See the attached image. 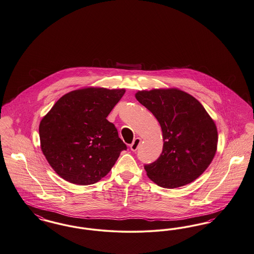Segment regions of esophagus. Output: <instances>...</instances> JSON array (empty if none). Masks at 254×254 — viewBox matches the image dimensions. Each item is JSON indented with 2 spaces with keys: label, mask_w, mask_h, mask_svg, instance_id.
Returning <instances> with one entry per match:
<instances>
[{
  "label": "esophagus",
  "mask_w": 254,
  "mask_h": 254,
  "mask_svg": "<svg viewBox=\"0 0 254 254\" xmlns=\"http://www.w3.org/2000/svg\"><path fill=\"white\" fill-rule=\"evenodd\" d=\"M141 142H142V140H141V138H139V137H137V138L134 139V141H133V142L130 144V149H131L132 151H136V150L139 148V145H140Z\"/></svg>",
  "instance_id": "obj_1"
}]
</instances>
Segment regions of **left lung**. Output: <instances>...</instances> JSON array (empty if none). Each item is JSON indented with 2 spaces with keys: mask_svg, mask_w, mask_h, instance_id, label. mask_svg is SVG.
Returning a JSON list of instances; mask_svg holds the SVG:
<instances>
[{
  "mask_svg": "<svg viewBox=\"0 0 254 254\" xmlns=\"http://www.w3.org/2000/svg\"><path fill=\"white\" fill-rule=\"evenodd\" d=\"M135 97L163 131V152L144 165L148 178L167 189L196 180L212 163L218 141L216 126L200 102L176 88L139 91Z\"/></svg>",
  "mask_w": 254,
  "mask_h": 254,
  "instance_id": "obj_1",
  "label": "left lung"
}]
</instances>
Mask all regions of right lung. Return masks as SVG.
I'll return each mask as SVG.
<instances>
[{"instance_id":"add662e5","label":"right lung","mask_w":254,"mask_h":254,"mask_svg":"<svg viewBox=\"0 0 254 254\" xmlns=\"http://www.w3.org/2000/svg\"><path fill=\"white\" fill-rule=\"evenodd\" d=\"M125 92L94 87L70 91L42 118L41 151L62 179L89 185L112 170L127 145L107 117Z\"/></svg>"}]
</instances>
